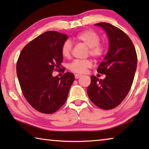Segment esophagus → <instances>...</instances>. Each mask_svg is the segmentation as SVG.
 Instances as JSON below:
<instances>
[{"instance_id":"34e87169","label":"esophagus","mask_w":149,"mask_h":149,"mask_svg":"<svg viewBox=\"0 0 149 149\" xmlns=\"http://www.w3.org/2000/svg\"><path fill=\"white\" fill-rule=\"evenodd\" d=\"M81 77V74H76L74 75V77H75V79H79V78H80V77Z\"/></svg>"}]
</instances>
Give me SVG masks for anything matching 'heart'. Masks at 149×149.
Here are the masks:
<instances>
[{
    "instance_id": "heart-1",
    "label": "heart",
    "mask_w": 149,
    "mask_h": 149,
    "mask_svg": "<svg viewBox=\"0 0 149 149\" xmlns=\"http://www.w3.org/2000/svg\"><path fill=\"white\" fill-rule=\"evenodd\" d=\"M74 40L88 47V54L94 59L100 60L104 56L107 52V46L104 42H100V36L92 29H86L77 33ZM72 50V44L69 40H66L62 45L61 54L65 58H69ZM93 65L89 59L74 60L68 66V68L73 72L83 74L88 68Z\"/></svg>"
}]
</instances>
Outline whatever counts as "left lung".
<instances>
[{
	"mask_svg": "<svg viewBox=\"0 0 149 149\" xmlns=\"http://www.w3.org/2000/svg\"><path fill=\"white\" fill-rule=\"evenodd\" d=\"M95 25L106 31L109 48L97 70L105 78L91 77L87 94L96 106L109 110L118 106L128 95L136 70L137 54L132 40L119 28L103 22Z\"/></svg>",
	"mask_w": 149,
	"mask_h": 149,
	"instance_id": "left-lung-1",
	"label": "left lung"
}]
</instances>
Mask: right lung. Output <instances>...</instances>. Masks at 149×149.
Returning a JSON list of instances; mask_svg holds the SVG:
<instances>
[{
    "instance_id": "add662e5",
    "label": "right lung",
    "mask_w": 149,
    "mask_h": 149,
    "mask_svg": "<svg viewBox=\"0 0 149 149\" xmlns=\"http://www.w3.org/2000/svg\"><path fill=\"white\" fill-rule=\"evenodd\" d=\"M66 34L46 31L33 39L21 50L17 62V74L25 100L36 110L53 113L67 100L74 80L71 72L58 78L54 70L64 72L61 47L67 40Z\"/></svg>"
}]
</instances>
